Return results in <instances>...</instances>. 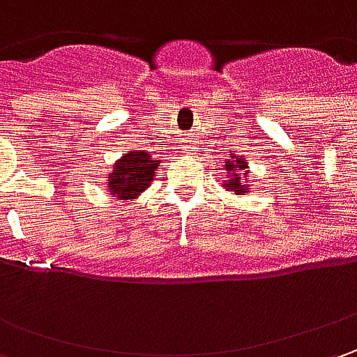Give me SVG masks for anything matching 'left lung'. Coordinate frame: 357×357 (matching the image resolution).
<instances>
[{
    "label": "left lung",
    "instance_id": "left-lung-1",
    "mask_svg": "<svg viewBox=\"0 0 357 357\" xmlns=\"http://www.w3.org/2000/svg\"><path fill=\"white\" fill-rule=\"evenodd\" d=\"M248 174V165L242 157H232L227 160V176L228 181L225 183L228 190L236 192V195H244L248 192V185H246V176Z\"/></svg>",
    "mask_w": 357,
    "mask_h": 357
}]
</instances>
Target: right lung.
<instances>
[{"mask_svg": "<svg viewBox=\"0 0 357 357\" xmlns=\"http://www.w3.org/2000/svg\"><path fill=\"white\" fill-rule=\"evenodd\" d=\"M158 162L146 151H127L107 176L109 192L121 200L137 199L153 183Z\"/></svg>", "mask_w": 357, "mask_h": 357, "instance_id": "right-lung-1", "label": "right lung"}]
</instances>
